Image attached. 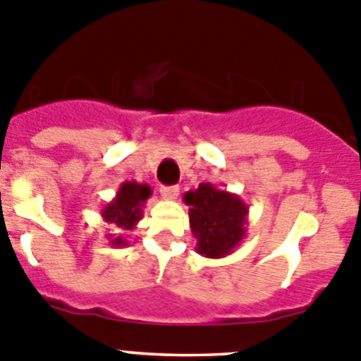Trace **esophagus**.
Masks as SVG:
<instances>
[{
  "mask_svg": "<svg viewBox=\"0 0 361 361\" xmlns=\"http://www.w3.org/2000/svg\"><path fill=\"white\" fill-rule=\"evenodd\" d=\"M160 194L164 200H176L178 194H180V187L178 185H161Z\"/></svg>",
  "mask_w": 361,
  "mask_h": 361,
  "instance_id": "1",
  "label": "esophagus"
}]
</instances>
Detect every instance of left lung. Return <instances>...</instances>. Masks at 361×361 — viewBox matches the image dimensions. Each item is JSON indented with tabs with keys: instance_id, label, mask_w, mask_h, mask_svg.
Segmentation results:
<instances>
[{
	"instance_id": "left-lung-1",
	"label": "left lung",
	"mask_w": 361,
	"mask_h": 361,
	"mask_svg": "<svg viewBox=\"0 0 361 361\" xmlns=\"http://www.w3.org/2000/svg\"><path fill=\"white\" fill-rule=\"evenodd\" d=\"M188 209V223L196 237V252L203 257H226L248 232V204L228 190L212 183H200L196 190L183 196Z\"/></svg>"
}]
</instances>
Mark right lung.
Returning a JSON list of instances; mask_svg holds the SVG:
<instances>
[{
	"label": "right lung",
	"mask_w": 361,
	"mask_h": 361,
	"mask_svg": "<svg viewBox=\"0 0 361 361\" xmlns=\"http://www.w3.org/2000/svg\"><path fill=\"white\" fill-rule=\"evenodd\" d=\"M151 194L152 190L147 183L124 181L116 190V196L104 204L100 216L108 225L118 230V233H106L113 248H122L128 245L124 233L135 230L138 221L144 217V204L147 203Z\"/></svg>",
	"instance_id": "right-lung-1"
}]
</instances>
